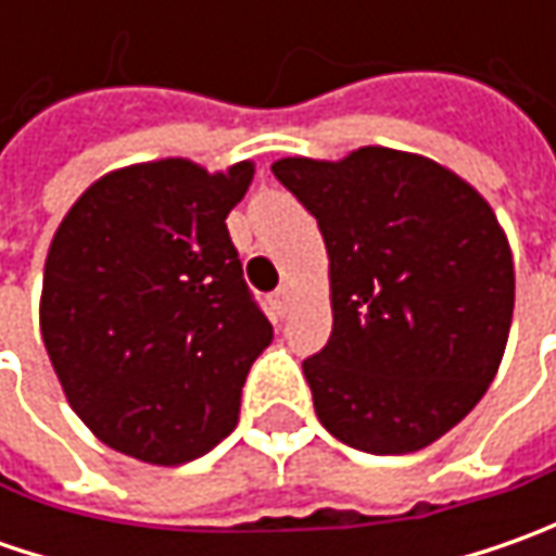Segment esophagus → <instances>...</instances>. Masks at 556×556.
<instances>
[{
  "label": "esophagus",
  "instance_id": "obj_1",
  "mask_svg": "<svg viewBox=\"0 0 556 556\" xmlns=\"http://www.w3.org/2000/svg\"><path fill=\"white\" fill-rule=\"evenodd\" d=\"M290 306V288H278L271 293V309L278 312V315H285Z\"/></svg>",
  "mask_w": 556,
  "mask_h": 556
}]
</instances>
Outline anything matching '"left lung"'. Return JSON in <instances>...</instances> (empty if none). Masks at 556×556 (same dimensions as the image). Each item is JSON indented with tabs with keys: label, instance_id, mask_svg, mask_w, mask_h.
Listing matches in <instances>:
<instances>
[{
	"label": "left lung",
	"instance_id": "obj_1",
	"mask_svg": "<svg viewBox=\"0 0 556 556\" xmlns=\"http://www.w3.org/2000/svg\"><path fill=\"white\" fill-rule=\"evenodd\" d=\"M271 173L331 260V340L303 362L318 420L368 455L437 442L489 390L510 331L514 260L492 206L390 148L285 157Z\"/></svg>",
	"mask_w": 556,
	"mask_h": 556
}]
</instances>
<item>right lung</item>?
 Returning a JSON list of instances; mask_svg holds the SVG:
<instances>
[{"mask_svg":"<svg viewBox=\"0 0 556 556\" xmlns=\"http://www.w3.org/2000/svg\"><path fill=\"white\" fill-rule=\"evenodd\" d=\"M250 179L253 163H139L98 179L54 231L42 343L71 408L129 458L185 464L238 424L271 343L225 228Z\"/></svg>","mask_w":556,"mask_h":556,"instance_id":"right-lung-1","label":"right lung"}]
</instances>
